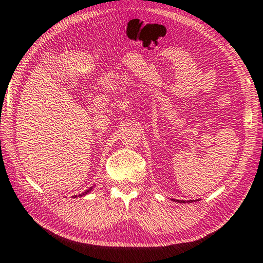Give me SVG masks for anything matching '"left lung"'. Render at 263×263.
<instances>
[{
  "mask_svg": "<svg viewBox=\"0 0 263 263\" xmlns=\"http://www.w3.org/2000/svg\"><path fill=\"white\" fill-rule=\"evenodd\" d=\"M174 201H178V202H186V201H184V200H174ZM189 202H192V201H189Z\"/></svg>",
  "mask_w": 263,
  "mask_h": 263,
  "instance_id": "obj_1",
  "label": "left lung"
}]
</instances>
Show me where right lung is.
Here are the masks:
<instances>
[{"mask_svg":"<svg viewBox=\"0 0 263 263\" xmlns=\"http://www.w3.org/2000/svg\"><path fill=\"white\" fill-rule=\"evenodd\" d=\"M91 190H92V187H90V189H89V190H86L85 192H83V193H82V194H79V197H82V195H84V194H86V193H89V192H90ZM74 198H76V195H74Z\"/></svg>","mask_w":263,"mask_h":263,"instance_id":"1","label":"right lung"}]
</instances>
